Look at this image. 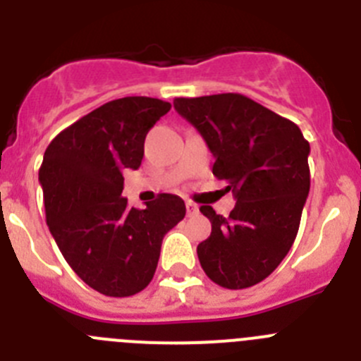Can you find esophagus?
<instances>
[{
    "instance_id": "1",
    "label": "esophagus",
    "mask_w": 361,
    "mask_h": 361,
    "mask_svg": "<svg viewBox=\"0 0 361 361\" xmlns=\"http://www.w3.org/2000/svg\"><path fill=\"white\" fill-rule=\"evenodd\" d=\"M186 213H188V216L197 215V213H199V208H197V204L186 202Z\"/></svg>"
}]
</instances>
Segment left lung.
I'll list each match as a JSON object with an SVG mask.
<instances>
[{
    "label": "left lung",
    "instance_id": "left-lung-1",
    "mask_svg": "<svg viewBox=\"0 0 361 361\" xmlns=\"http://www.w3.org/2000/svg\"><path fill=\"white\" fill-rule=\"evenodd\" d=\"M175 110L212 149L213 175L237 204L229 216L200 213L212 235L197 245L204 273L220 288L262 282L289 253L309 195V142L293 121L242 94L177 97Z\"/></svg>",
    "mask_w": 361,
    "mask_h": 361
}]
</instances>
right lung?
Returning <instances> with one entry per match:
<instances>
[{"instance_id": "obj_1", "label": "right lung", "mask_w": 361, "mask_h": 361, "mask_svg": "<svg viewBox=\"0 0 361 361\" xmlns=\"http://www.w3.org/2000/svg\"><path fill=\"white\" fill-rule=\"evenodd\" d=\"M171 108L123 97L57 133L39 168L47 224L75 275L106 296H132L152 282L162 238L186 215L184 200L161 193L145 209L121 197L124 170H137L145 139Z\"/></svg>"}]
</instances>
